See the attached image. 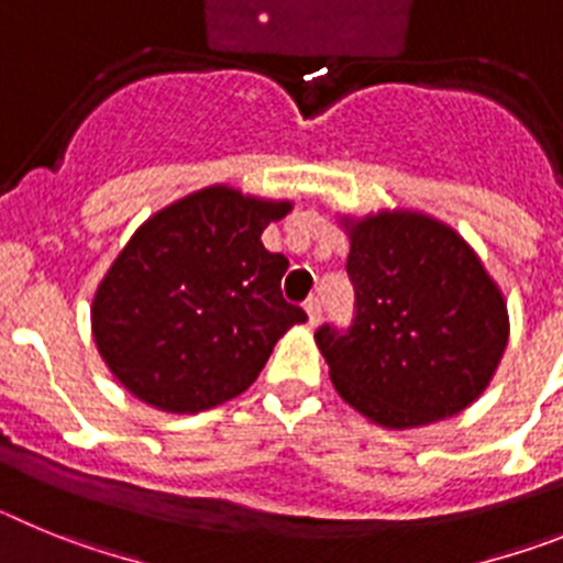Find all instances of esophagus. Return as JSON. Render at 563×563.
<instances>
[{"label":"esophagus","instance_id":"esophagus-1","mask_svg":"<svg viewBox=\"0 0 563 563\" xmlns=\"http://www.w3.org/2000/svg\"><path fill=\"white\" fill-rule=\"evenodd\" d=\"M305 312H307V321H310V327H318V321H321V305H318V298H310V301H307Z\"/></svg>","mask_w":563,"mask_h":563}]
</instances>
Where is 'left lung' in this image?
Masks as SVG:
<instances>
[{
    "label": "left lung",
    "mask_w": 563,
    "mask_h": 563,
    "mask_svg": "<svg viewBox=\"0 0 563 563\" xmlns=\"http://www.w3.org/2000/svg\"><path fill=\"white\" fill-rule=\"evenodd\" d=\"M355 321L316 343L338 395L383 429H420L465 411L496 375L510 318L474 247L420 211L346 220Z\"/></svg>",
    "instance_id": "obj_1"
}]
</instances>
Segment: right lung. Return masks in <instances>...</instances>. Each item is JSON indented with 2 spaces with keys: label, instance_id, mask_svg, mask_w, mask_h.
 <instances>
[{
  "label": "right lung",
  "instance_id": "1",
  "mask_svg": "<svg viewBox=\"0 0 563 563\" xmlns=\"http://www.w3.org/2000/svg\"><path fill=\"white\" fill-rule=\"evenodd\" d=\"M292 202L208 186L148 217L92 298V335L121 386L172 415L242 395L301 307L282 298L287 258L262 231Z\"/></svg>",
  "mask_w": 563,
  "mask_h": 563
}]
</instances>
